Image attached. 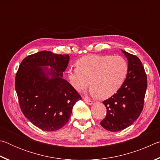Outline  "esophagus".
<instances>
[{"label":"esophagus","mask_w":160,"mask_h":160,"mask_svg":"<svg viewBox=\"0 0 160 160\" xmlns=\"http://www.w3.org/2000/svg\"><path fill=\"white\" fill-rule=\"evenodd\" d=\"M84 101H85V102L86 103V104H90V105H91V104H92V101H91L90 99H88V98H86V97H85V98H84Z\"/></svg>","instance_id":"esophagus-1"}]
</instances>
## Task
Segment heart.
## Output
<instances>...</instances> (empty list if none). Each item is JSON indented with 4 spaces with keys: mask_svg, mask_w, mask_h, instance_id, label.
<instances>
[{
    "mask_svg": "<svg viewBox=\"0 0 160 160\" xmlns=\"http://www.w3.org/2000/svg\"><path fill=\"white\" fill-rule=\"evenodd\" d=\"M77 67L68 70L69 82L75 90L88 88L90 93L102 99L109 98L121 88L128 74L126 61L120 56L91 54L77 61Z\"/></svg>",
    "mask_w": 160,
    "mask_h": 160,
    "instance_id": "1",
    "label": "heart"
}]
</instances>
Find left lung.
Masks as SVG:
<instances>
[{"label": "left lung", "instance_id": "8db88e82", "mask_svg": "<svg viewBox=\"0 0 160 160\" xmlns=\"http://www.w3.org/2000/svg\"><path fill=\"white\" fill-rule=\"evenodd\" d=\"M128 62L125 81L115 94L103 104L107 115L100 122L103 128L112 132L128 128L141 113L148 82L144 67L138 57L122 50Z\"/></svg>", "mask_w": 160, "mask_h": 160}]
</instances>
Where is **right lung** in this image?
<instances>
[{
    "instance_id": "1",
    "label": "right lung",
    "mask_w": 160,
    "mask_h": 160,
    "mask_svg": "<svg viewBox=\"0 0 160 160\" xmlns=\"http://www.w3.org/2000/svg\"><path fill=\"white\" fill-rule=\"evenodd\" d=\"M69 60L67 54L42 51L24 58L16 73L15 87L22 112L43 131L63 127L72 107L81 99L73 87L62 78Z\"/></svg>"
}]
</instances>
